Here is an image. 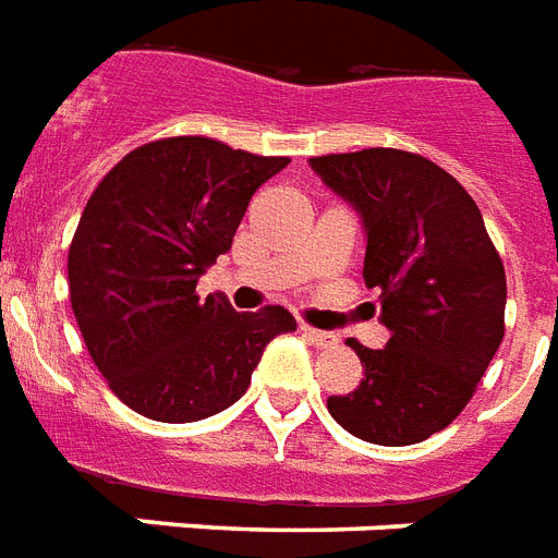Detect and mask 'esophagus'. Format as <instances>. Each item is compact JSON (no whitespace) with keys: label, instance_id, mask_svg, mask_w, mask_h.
Wrapping results in <instances>:
<instances>
[{"label":"esophagus","instance_id":"obj_1","mask_svg":"<svg viewBox=\"0 0 558 558\" xmlns=\"http://www.w3.org/2000/svg\"><path fill=\"white\" fill-rule=\"evenodd\" d=\"M302 333H305L307 340L314 342L316 349H328V345H337V333H331V331H319V328L302 325Z\"/></svg>","mask_w":558,"mask_h":558}]
</instances>
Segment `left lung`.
<instances>
[{
    "instance_id": "left-lung-1",
    "label": "left lung",
    "mask_w": 558,
    "mask_h": 558,
    "mask_svg": "<svg viewBox=\"0 0 558 558\" xmlns=\"http://www.w3.org/2000/svg\"><path fill=\"white\" fill-rule=\"evenodd\" d=\"M307 163L363 218V279L380 291L391 333L377 351L349 340L363 380L328 398V412L368 444H421L463 412L505 340L501 256L478 204L421 155L363 149Z\"/></svg>"
}]
</instances>
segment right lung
<instances>
[{
    "label": "right lung",
    "instance_id": "1",
    "mask_svg": "<svg viewBox=\"0 0 558 558\" xmlns=\"http://www.w3.org/2000/svg\"><path fill=\"white\" fill-rule=\"evenodd\" d=\"M288 163L213 137H167L137 146L92 193L69 247L71 307L109 389L137 414L193 423L225 412L267 342L296 331L282 305L239 314L195 293L253 193Z\"/></svg>",
    "mask_w": 558,
    "mask_h": 558
}]
</instances>
